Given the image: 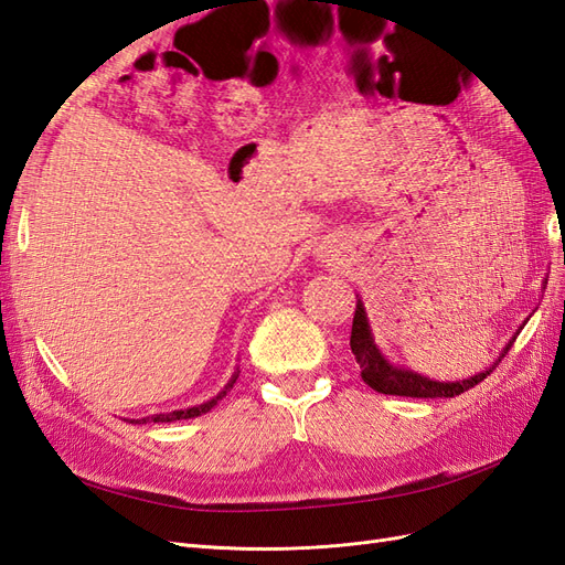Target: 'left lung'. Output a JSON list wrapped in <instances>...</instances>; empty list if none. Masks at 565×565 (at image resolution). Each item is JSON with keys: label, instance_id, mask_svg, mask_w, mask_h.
Returning <instances> with one entry per match:
<instances>
[{"label": "left lung", "instance_id": "8db88e82", "mask_svg": "<svg viewBox=\"0 0 565 565\" xmlns=\"http://www.w3.org/2000/svg\"><path fill=\"white\" fill-rule=\"evenodd\" d=\"M514 339H511L507 349L502 351L500 361L509 353V349L514 347ZM351 353L355 355V363H358V367H361V377L370 388L386 393V396H407V398H455V396H459V393H465V391L473 388L476 384H481L486 377H490V372L500 365V361H498L490 370L476 374V377H471V380H461V382H434V380L422 377V374H417V372L393 367L391 363L384 361L380 349L374 347L363 301H358V306H355L353 328H351Z\"/></svg>", "mask_w": 565, "mask_h": 565}]
</instances>
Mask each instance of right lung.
Masks as SVG:
<instances>
[{
	"instance_id": "right-lung-1",
	"label": "right lung",
	"mask_w": 565,
	"mask_h": 565,
	"mask_svg": "<svg viewBox=\"0 0 565 565\" xmlns=\"http://www.w3.org/2000/svg\"><path fill=\"white\" fill-rule=\"evenodd\" d=\"M235 380H237V374L231 380V384L226 386V391L235 384ZM226 391L218 393L216 398H212L210 403H204V405H198V407H191V409H174V413H167V415H152V417H148V419H150V422H177V419H191V417L204 415V413H210V409L216 405V401H221V398L226 396ZM148 419H139V422H148Z\"/></svg>"
}]
</instances>
